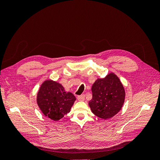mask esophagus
<instances>
[{"label": "esophagus", "mask_w": 160, "mask_h": 160, "mask_svg": "<svg viewBox=\"0 0 160 160\" xmlns=\"http://www.w3.org/2000/svg\"><path fill=\"white\" fill-rule=\"evenodd\" d=\"M77 99L80 101H83L85 100V95H79L77 96Z\"/></svg>", "instance_id": "obj_1"}]
</instances>
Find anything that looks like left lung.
Segmentation results:
<instances>
[{"label": "left lung", "instance_id": "obj_1", "mask_svg": "<svg viewBox=\"0 0 160 160\" xmlns=\"http://www.w3.org/2000/svg\"><path fill=\"white\" fill-rule=\"evenodd\" d=\"M89 105L94 115L103 119L113 118L122 109L125 98L124 87L119 77L111 72L98 78L91 87Z\"/></svg>", "mask_w": 160, "mask_h": 160}]
</instances>
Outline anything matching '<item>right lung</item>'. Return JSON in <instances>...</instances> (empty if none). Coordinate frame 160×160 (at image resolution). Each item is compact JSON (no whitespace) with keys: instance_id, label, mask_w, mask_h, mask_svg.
Segmentation results:
<instances>
[{"instance_id":"add662e5","label":"right lung","mask_w":160,"mask_h":160,"mask_svg":"<svg viewBox=\"0 0 160 160\" xmlns=\"http://www.w3.org/2000/svg\"><path fill=\"white\" fill-rule=\"evenodd\" d=\"M75 100L73 94L52 79L42 82L37 95V103L43 115L55 122L70 112Z\"/></svg>"}]
</instances>
